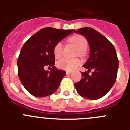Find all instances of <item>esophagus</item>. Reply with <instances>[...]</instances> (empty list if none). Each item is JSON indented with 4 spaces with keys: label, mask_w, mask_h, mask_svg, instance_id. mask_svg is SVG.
Wrapping results in <instances>:
<instances>
[{
    "label": "esophagus",
    "mask_w": 130,
    "mask_h": 130,
    "mask_svg": "<svg viewBox=\"0 0 130 130\" xmlns=\"http://www.w3.org/2000/svg\"><path fill=\"white\" fill-rule=\"evenodd\" d=\"M66 74H71V73H72V72H66Z\"/></svg>",
    "instance_id": "34e87169"
}]
</instances>
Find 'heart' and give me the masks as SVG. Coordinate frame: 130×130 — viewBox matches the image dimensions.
Masks as SVG:
<instances>
[{
	"instance_id": "heart-1",
	"label": "heart",
	"mask_w": 130,
	"mask_h": 130,
	"mask_svg": "<svg viewBox=\"0 0 130 130\" xmlns=\"http://www.w3.org/2000/svg\"><path fill=\"white\" fill-rule=\"evenodd\" d=\"M70 42L73 43L78 49V55H83L84 51L88 46V41L83 36L74 35L70 38ZM63 52V45L61 42L56 43L53 49L54 56L56 58H60L62 57ZM81 64V60L77 58H63L58 60L57 66L59 68L66 71H72L75 70Z\"/></svg>"
}]
</instances>
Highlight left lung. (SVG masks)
Here are the masks:
<instances>
[{
	"label": "left lung",
	"instance_id": "obj_1",
	"mask_svg": "<svg viewBox=\"0 0 130 130\" xmlns=\"http://www.w3.org/2000/svg\"><path fill=\"white\" fill-rule=\"evenodd\" d=\"M85 36L90 45V55L83 67L88 72H81L80 81L75 83L79 95L87 99L98 100L105 96L117 79L119 60L113 45L102 34L90 27L73 30ZM94 69L92 75L88 73Z\"/></svg>",
	"mask_w": 130,
	"mask_h": 130
}]
</instances>
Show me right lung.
Masks as SVG:
<instances>
[{
  "label": "right lung",
  "mask_w": 130,
  "mask_h": 130,
  "mask_svg": "<svg viewBox=\"0 0 130 130\" xmlns=\"http://www.w3.org/2000/svg\"><path fill=\"white\" fill-rule=\"evenodd\" d=\"M73 32L46 27L32 36L23 45L18 59V76L30 94L42 98L57 90L66 72L54 66V47ZM46 66L52 68L50 72L44 70Z\"/></svg>",
  "instance_id": "1"
}]
</instances>
